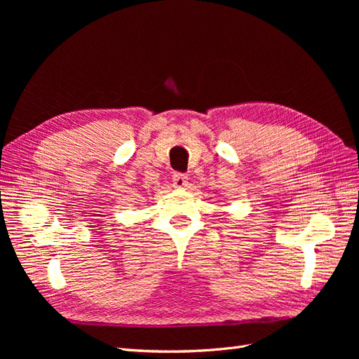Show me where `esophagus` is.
Here are the masks:
<instances>
[{"label":"esophagus","mask_w":359,"mask_h":359,"mask_svg":"<svg viewBox=\"0 0 359 359\" xmlns=\"http://www.w3.org/2000/svg\"><path fill=\"white\" fill-rule=\"evenodd\" d=\"M172 182H173V187H175V189H182V187L187 186L189 178H187V175H184V173L175 172L172 175Z\"/></svg>","instance_id":"1"}]
</instances>
